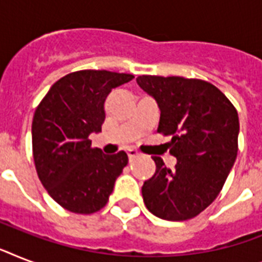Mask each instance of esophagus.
I'll return each instance as SVG.
<instances>
[{
	"label": "esophagus",
	"mask_w": 262,
	"mask_h": 262,
	"mask_svg": "<svg viewBox=\"0 0 262 262\" xmlns=\"http://www.w3.org/2000/svg\"><path fill=\"white\" fill-rule=\"evenodd\" d=\"M140 154L137 151H136V149H133V148H130V149H127V156H129V160H133L135 159V158H137V156H139Z\"/></svg>",
	"instance_id": "34e87169"
}]
</instances>
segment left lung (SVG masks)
Masks as SVG:
<instances>
[{
	"label": "left lung",
	"mask_w": 262,
	"mask_h": 262,
	"mask_svg": "<svg viewBox=\"0 0 262 262\" xmlns=\"http://www.w3.org/2000/svg\"><path fill=\"white\" fill-rule=\"evenodd\" d=\"M137 84L160 108L158 132L171 136L175 168L152 156L156 171L143 185L148 211L164 220L194 217L213 203L238 152L239 118L213 84L178 76H139Z\"/></svg>",
	"instance_id": "8db88e82"
}]
</instances>
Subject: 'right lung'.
<instances>
[{"mask_svg": "<svg viewBox=\"0 0 262 262\" xmlns=\"http://www.w3.org/2000/svg\"><path fill=\"white\" fill-rule=\"evenodd\" d=\"M132 79L108 71L73 72L53 84L35 110V168L51 199L68 211H100L127 164L126 152L104 155L91 147L90 135L102 130L107 95Z\"/></svg>", "mask_w": 262, "mask_h": 262, "instance_id": "right-lung-1", "label": "right lung"}]
</instances>
